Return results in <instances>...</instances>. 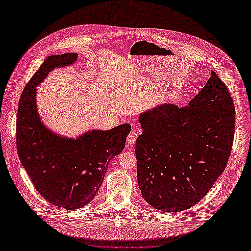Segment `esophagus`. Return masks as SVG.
<instances>
[{
  "mask_svg": "<svg viewBox=\"0 0 251 251\" xmlns=\"http://www.w3.org/2000/svg\"><path fill=\"white\" fill-rule=\"evenodd\" d=\"M137 132L135 131V130H131L129 133H128V135H127V142H128V144H130V145H134L135 144V141H136V139H137Z\"/></svg>",
  "mask_w": 251,
  "mask_h": 251,
  "instance_id": "1",
  "label": "esophagus"
}]
</instances>
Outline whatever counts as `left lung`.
I'll list each match as a JSON object with an SVG mask.
<instances>
[{"instance_id":"1","label":"left lung","mask_w":251,"mask_h":251,"mask_svg":"<svg viewBox=\"0 0 251 251\" xmlns=\"http://www.w3.org/2000/svg\"><path fill=\"white\" fill-rule=\"evenodd\" d=\"M135 143L144 200L163 212L199 202L225 171L234 137L235 111L224 81L211 77L187 106L165 104L142 114Z\"/></svg>"}]
</instances>
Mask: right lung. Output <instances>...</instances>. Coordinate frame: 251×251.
I'll list each match as a JSON object with an SVG mask.
<instances>
[{
    "label": "right lung",
    "mask_w": 251,
    "mask_h": 251,
    "mask_svg": "<svg viewBox=\"0 0 251 251\" xmlns=\"http://www.w3.org/2000/svg\"><path fill=\"white\" fill-rule=\"evenodd\" d=\"M76 59L75 53L49 56L24 89L17 115L22 165L40 195L68 210L83 207L95 197L109 162L123 151L131 129L125 124L106 131L92 130L75 140L60 137L43 126L36 110V86L55 67Z\"/></svg>",
    "instance_id": "add662e5"
}]
</instances>
